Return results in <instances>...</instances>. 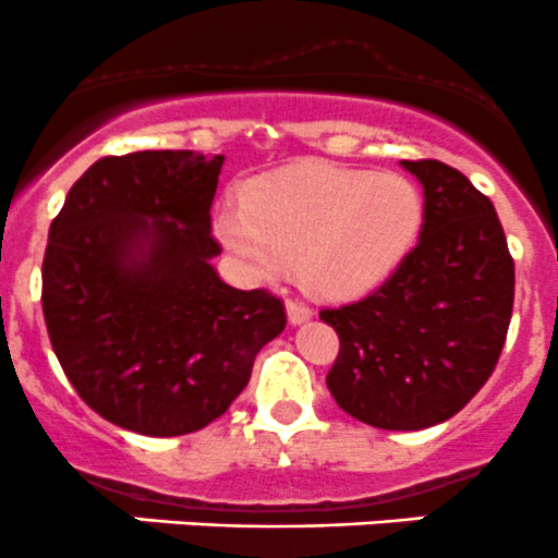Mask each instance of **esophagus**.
Returning a JSON list of instances; mask_svg holds the SVG:
<instances>
[{"mask_svg": "<svg viewBox=\"0 0 558 558\" xmlns=\"http://www.w3.org/2000/svg\"><path fill=\"white\" fill-rule=\"evenodd\" d=\"M308 317H312V308H308L306 303H301V301H287V319H290L292 325L306 323Z\"/></svg>", "mask_w": 558, "mask_h": 558, "instance_id": "esophagus-1", "label": "esophagus"}]
</instances>
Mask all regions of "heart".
Segmentation results:
<instances>
[{"label":"heart","mask_w":558,"mask_h":558,"mask_svg":"<svg viewBox=\"0 0 558 558\" xmlns=\"http://www.w3.org/2000/svg\"><path fill=\"white\" fill-rule=\"evenodd\" d=\"M421 219L423 197L404 175L306 162L252 184L214 228L252 277L298 266L314 292L355 295L393 271Z\"/></svg>","instance_id":"heart-1"}]
</instances>
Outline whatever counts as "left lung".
<instances>
[{
  "instance_id": "obj_1",
  "label": "left lung",
  "mask_w": 558,
  "mask_h": 558,
  "mask_svg": "<svg viewBox=\"0 0 558 558\" xmlns=\"http://www.w3.org/2000/svg\"><path fill=\"white\" fill-rule=\"evenodd\" d=\"M423 184V228L374 292L319 319L339 333L328 390L347 415L388 432L437 426L488 383L505 347L515 266L494 203L461 170L404 159Z\"/></svg>"
}]
</instances>
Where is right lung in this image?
<instances>
[{"instance_id":"obj_1","label":"right lung","mask_w":558,"mask_h":558,"mask_svg":"<svg viewBox=\"0 0 558 558\" xmlns=\"http://www.w3.org/2000/svg\"><path fill=\"white\" fill-rule=\"evenodd\" d=\"M225 157H102L48 230L43 314L53 352L97 415L146 437L201 432L228 412L284 303L235 290L211 257Z\"/></svg>"}]
</instances>
